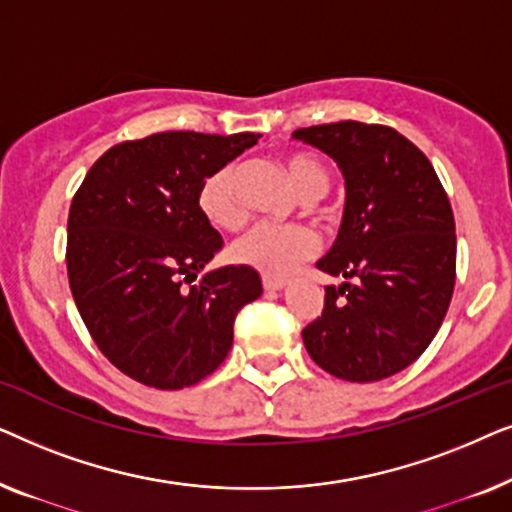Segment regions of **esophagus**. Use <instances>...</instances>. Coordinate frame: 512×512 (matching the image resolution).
Segmentation results:
<instances>
[{
	"mask_svg": "<svg viewBox=\"0 0 512 512\" xmlns=\"http://www.w3.org/2000/svg\"><path fill=\"white\" fill-rule=\"evenodd\" d=\"M286 279H275V277H263V289L268 293H275V291H282L286 289Z\"/></svg>",
	"mask_w": 512,
	"mask_h": 512,
	"instance_id": "obj_1",
	"label": "esophagus"
}]
</instances>
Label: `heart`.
<instances>
[{"label": "heart", "mask_w": 512, "mask_h": 512, "mask_svg": "<svg viewBox=\"0 0 512 512\" xmlns=\"http://www.w3.org/2000/svg\"><path fill=\"white\" fill-rule=\"evenodd\" d=\"M293 188L303 200H317L331 188V174L319 158L310 153H289L282 160ZM198 209L216 228L235 230L244 219V209L237 195V170L233 165L209 174L198 188ZM317 235L300 226H254L233 244L237 263L254 268L265 277H286L300 263L317 254Z\"/></svg>", "instance_id": "1"}]
</instances>
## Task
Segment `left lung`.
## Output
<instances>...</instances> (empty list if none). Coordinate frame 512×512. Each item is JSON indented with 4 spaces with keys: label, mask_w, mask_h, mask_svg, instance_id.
Segmentation results:
<instances>
[{
    "label": "left lung",
    "mask_w": 512,
    "mask_h": 512,
    "mask_svg": "<svg viewBox=\"0 0 512 512\" xmlns=\"http://www.w3.org/2000/svg\"><path fill=\"white\" fill-rule=\"evenodd\" d=\"M324 151L345 179V209L317 268L321 317L305 326L307 354L347 382H377L417 361L443 324L457 272L450 200L429 158L401 132L340 121L293 132Z\"/></svg>",
    "instance_id": "obj_1"
}]
</instances>
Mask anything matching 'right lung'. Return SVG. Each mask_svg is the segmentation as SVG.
<instances>
[{"mask_svg": "<svg viewBox=\"0 0 512 512\" xmlns=\"http://www.w3.org/2000/svg\"><path fill=\"white\" fill-rule=\"evenodd\" d=\"M254 132H156L111 146L83 179L67 221L69 289L95 345L132 380L184 389L233 347V321L263 293L247 265H223L184 289L223 240L198 188L258 142Z\"/></svg>", "mask_w": 512, "mask_h": 512, "instance_id": "add662e5", "label": "right lung"}]
</instances>
